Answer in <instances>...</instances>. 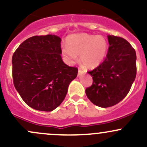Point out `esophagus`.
I'll list each match as a JSON object with an SVG mask.
<instances>
[{
	"instance_id": "obj_1",
	"label": "esophagus",
	"mask_w": 147,
	"mask_h": 147,
	"mask_svg": "<svg viewBox=\"0 0 147 147\" xmlns=\"http://www.w3.org/2000/svg\"><path fill=\"white\" fill-rule=\"evenodd\" d=\"M83 74H84V71L82 70L81 68H79V70H78V76H80V75H83Z\"/></svg>"
}]
</instances>
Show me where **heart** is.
<instances>
[{
    "label": "heart",
    "mask_w": 147,
    "mask_h": 147,
    "mask_svg": "<svg viewBox=\"0 0 147 147\" xmlns=\"http://www.w3.org/2000/svg\"><path fill=\"white\" fill-rule=\"evenodd\" d=\"M67 47L62 53L70 63H74L80 55V59L87 68L93 69L100 65L108 51V42L102 36L87 33L71 35L67 39Z\"/></svg>",
    "instance_id": "1"
}]
</instances>
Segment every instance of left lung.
<instances>
[{"label": "left lung", "mask_w": 147, "mask_h": 147, "mask_svg": "<svg viewBox=\"0 0 147 147\" xmlns=\"http://www.w3.org/2000/svg\"><path fill=\"white\" fill-rule=\"evenodd\" d=\"M109 48L106 59L88 72L93 84L86 94L92 103L109 107L121 101L130 91L136 77V52L126 40L107 35Z\"/></svg>", "instance_id": "left-lung-1"}]
</instances>
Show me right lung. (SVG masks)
I'll return each mask as SVG.
<instances>
[{
    "instance_id": "obj_1",
    "label": "right lung",
    "mask_w": 147,
    "mask_h": 147,
    "mask_svg": "<svg viewBox=\"0 0 147 147\" xmlns=\"http://www.w3.org/2000/svg\"><path fill=\"white\" fill-rule=\"evenodd\" d=\"M61 39L55 35L33 36L19 46L12 56L16 90L33 109L51 112L65 99L78 69L61 58Z\"/></svg>"
}]
</instances>
